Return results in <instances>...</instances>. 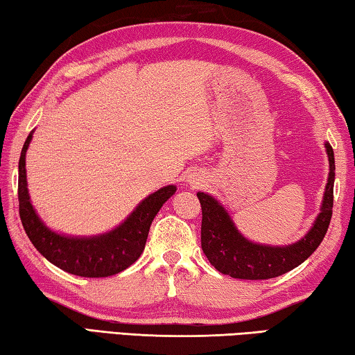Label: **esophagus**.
I'll return each instance as SVG.
<instances>
[{
    "label": "esophagus",
    "mask_w": 355,
    "mask_h": 355,
    "mask_svg": "<svg viewBox=\"0 0 355 355\" xmlns=\"http://www.w3.org/2000/svg\"><path fill=\"white\" fill-rule=\"evenodd\" d=\"M188 182H189L191 184H197V183L202 182V180H200V177H197V175H192V177L188 178Z\"/></svg>",
    "instance_id": "34e87169"
}]
</instances>
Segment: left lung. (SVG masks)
Instances as JSON below:
<instances>
[{
	"label": "left lung",
	"instance_id": "1",
	"mask_svg": "<svg viewBox=\"0 0 355 355\" xmlns=\"http://www.w3.org/2000/svg\"><path fill=\"white\" fill-rule=\"evenodd\" d=\"M329 175L323 202L311 230L290 245L257 243L245 237L225 206L206 192H197L202 205V248L218 272L237 279H270L281 276L311 256L329 228L334 205L335 158L329 143H324Z\"/></svg>",
	"mask_w": 355,
	"mask_h": 355
}]
</instances>
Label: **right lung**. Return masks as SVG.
<instances>
[{
    "label": "right lung",
    "mask_w": 355,
    "mask_h": 355,
    "mask_svg": "<svg viewBox=\"0 0 355 355\" xmlns=\"http://www.w3.org/2000/svg\"><path fill=\"white\" fill-rule=\"evenodd\" d=\"M29 133L18 163V202L20 218L29 241L43 257L55 267L83 278H105L122 272L144 251L150 225L167 200L175 194L177 186H164L135 208L124 222L107 233L96 236L62 234L46 227L31 202L26 177V152L32 141Z\"/></svg>",
    "instance_id": "1"
}]
</instances>
